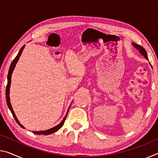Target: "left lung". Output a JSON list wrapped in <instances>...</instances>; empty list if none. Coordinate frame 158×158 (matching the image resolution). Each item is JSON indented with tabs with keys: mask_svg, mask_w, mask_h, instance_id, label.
Here are the masks:
<instances>
[{
	"mask_svg": "<svg viewBox=\"0 0 158 158\" xmlns=\"http://www.w3.org/2000/svg\"><path fill=\"white\" fill-rule=\"evenodd\" d=\"M133 45H134V47L136 48V49H137L139 51V52L144 57L146 58V59H148V57H147V53H146V50L144 49L142 47H141V46H139V45H138L137 44H135V43L133 44Z\"/></svg>",
	"mask_w": 158,
	"mask_h": 158,
	"instance_id": "8db88e82",
	"label": "left lung"
}]
</instances>
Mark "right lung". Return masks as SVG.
I'll return each mask as SVG.
<instances>
[{"label":"right lung","instance_id":"obj_1","mask_svg":"<svg viewBox=\"0 0 158 158\" xmlns=\"http://www.w3.org/2000/svg\"><path fill=\"white\" fill-rule=\"evenodd\" d=\"M24 47H25V45H23V46L21 47V49H20L19 52V53L17 54V56L15 57V59L12 60V62L11 63V65H10V67L8 74H7V86H6V91H5V95H6V101H7V106H8L10 110L11 111L12 114V116H13V117H14V118L15 119V121H17V123L20 126L22 127V128H24V127H23L22 125H21L20 123L19 122L18 119L17 118V117H16L15 114L14 113V111H13L12 107V106H11V104H10L9 93H10V83H11V75H12V71H13V69H14L16 65V63H17L19 58L20 56L21 55V53H22L23 49H24ZM67 114H68V113H67ZM67 114H66L65 117L64 118V119L63 120L62 122H61L59 125H58L57 126H56L54 127H52V128H51V129H49V130H45V131H40V132H33L35 134H37V135H41V134H43V135H50V134H52L53 132H56V131H58V130H59L60 128L63 125L64 123H65V119H66Z\"/></svg>","mask_w":158,"mask_h":158}]
</instances>
